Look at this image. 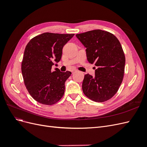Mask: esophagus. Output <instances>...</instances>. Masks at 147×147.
I'll return each mask as SVG.
<instances>
[{"label":"esophagus","mask_w":147,"mask_h":147,"mask_svg":"<svg viewBox=\"0 0 147 147\" xmlns=\"http://www.w3.org/2000/svg\"><path fill=\"white\" fill-rule=\"evenodd\" d=\"M75 72H77V70L74 69V70H72V74H74Z\"/></svg>","instance_id":"1"}]
</instances>
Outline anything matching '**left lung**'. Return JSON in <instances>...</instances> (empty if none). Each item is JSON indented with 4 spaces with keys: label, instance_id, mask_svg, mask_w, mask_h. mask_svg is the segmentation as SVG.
I'll return each mask as SVG.
<instances>
[{
    "label": "left lung",
    "instance_id": "left-lung-1",
    "mask_svg": "<svg viewBox=\"0 0 147 147\" xmlns=\"http://www.w3.org/2000/svg\"><path fill=\"white\" fill-rule=\"evenodd\" d=\"M86 47L88 62L97 67L95 77L84 75L83 92L91 100L103 102L116 94L122 83L125 56L121 43L112 33L100 29L76 35Z\"/></svg>",
    "mask_w": 147,
    "mask_h": 147
}]
</instances>
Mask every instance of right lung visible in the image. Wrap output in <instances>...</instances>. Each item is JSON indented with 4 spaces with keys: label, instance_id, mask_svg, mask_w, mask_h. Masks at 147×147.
<instances>
[{
    "label": "right lung",
    "instance_id": "add662e5",
    "mask_svg": "<svg viewBox=\"0 0 147 147\" xmlns=\"http://www.w3.org/2000/svg\"><path fill=\"white\" fill-rule=\"evenodd\" d=\"M74 34L45 32L32 38L26 45L21 72L24 84L33 98L44 105H53L64 96L69 71L51 70L54 63L61 59L63 48Z\"/></svg>",
    "mask_w": 147,
    "mask_h": 147
}]
</instances>
